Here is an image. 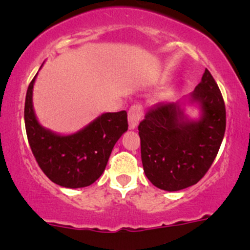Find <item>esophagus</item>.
I'll return each instance as SVG.
<instances>
[{"label": "esophagus", "mask_w": 250, "mask_h": 250, "mask_svg": "<svg viewBox=\"0 0 250 250\" xmlns=\"http://www.w3.org/2000/svg\"><path fill=\"white\" fill-rule=\"evenodd\" d=\"M143 115V112H142V107L138 106H133L129 109L128 112V121H129V128L130 129H136L138 123L141 121V117Z\"/></svg>", "instance_id": "esophagus-1"}]
</instances>
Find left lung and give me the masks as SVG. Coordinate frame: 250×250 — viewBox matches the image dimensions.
<instances>
[{
  "instance_id": "left-lung-1",
  "label": "left lung",
  "mask_w": 250,
  "mask_h": 250,
  "mask_svg": "<svg viewBox=\"0 0 250 250\" xmlns=\"http://www.w3.org/2000/svg\"><path fill=\"white\" fill-rule=\"evenodd\" d=\"M188 106L197 108V118L188 116ZM225 129L224 99L206 68L191 94L150 108L138 125L146 178L169 192L197 184L215 159Z\"/></svg>"
}]
</instances>
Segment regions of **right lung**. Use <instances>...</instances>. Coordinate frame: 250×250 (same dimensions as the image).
<instances>
[{
	"instance_id": "obj_1",
	"label": "right lung",
	"mask_w": 250,
	"mask_h": 250,
	"mask_svg": "<svg viewBox=\"0 0 250 250\" xmlns=\"http://www.w3.org/2000/svg\"><path fill=\"white\" fill-rule=\"evenodd\" d=\"M37 74L28 87L24 107L32 154L39 167L57 185L67 188L89 186L104 173L114 146L128 130L127 112L104 113L76 133H56L43 127L35 113L32 96Z\"/></svg>"
}]
</instances>
